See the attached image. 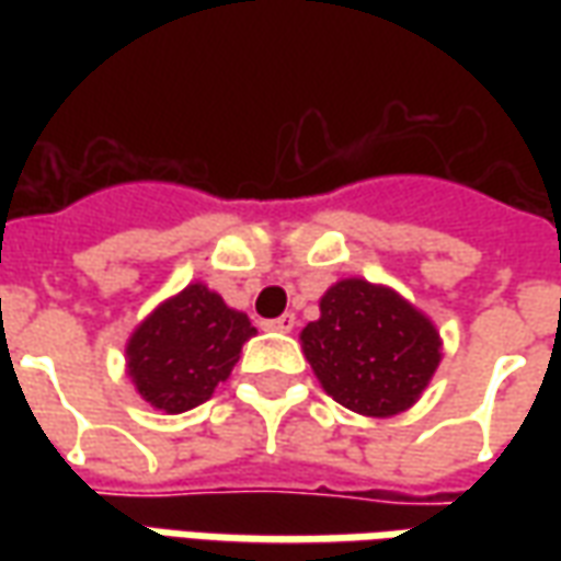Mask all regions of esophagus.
<instances>
[{"instance_id":"1","label":"esophagus","mask_w":561,"mask_h":561,"mask_svg":"<svg viewBox=\"0 0 561 561\" xmlns=\"http://www.w3.org/2000/svg\"><path fill=\"white\" fill-rule=\"evenodd\" d=\"M294 324H297V318L291 312H285V316L273 318V321H264V330H276V333H291Z\"/></svg>"}]
</instances>
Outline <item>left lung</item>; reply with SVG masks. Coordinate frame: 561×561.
Segmentation results:
<instances>
[{"label":"left lung","instance_id":"1","mask_svg":"<svg viewBox=\"0 0 561 561\" xmlns=\"http://www.w3.org/2000/svg\"><path fill=\"white\" fill-rule=\"evenodd\" d=\"M321 318L300 333L312 373L333 400L366 417L412 409L442 360V336L405 297L342 279L321 297Z\"/></svg>","mask_w":561,"mask_h":561}]
</instances>
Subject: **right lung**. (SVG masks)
I'll return each instance as SVG.
<instances>
[{"label": "right lung", "instance_id": "right-lung-1", "mask_svg": "<svg viewBox=\"0 0 561 561\" xmlns=\"http://www.w3.org/2000/svg\"><path fill=\"white\" fill-rule=\"evenodd\" d=\"M252 336L255 328L245 312L231 309L204 282H192L156 306L128 336V378L152 409L183 414L207 402L231 376Z\"/></svg>", "mask_w": 561, "mask_h": 561}]
</instances>
